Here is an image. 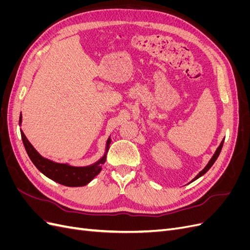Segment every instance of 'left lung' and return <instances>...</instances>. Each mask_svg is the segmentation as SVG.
<instances>
[{"mask_svg": "<svg viewBox=\"0 0 250 250\" xmlns=\"http://www.w3.org/2000/svg\"><path fill=\"white\" fill-rule=\"evenodd\" d=\"M223 143H224V139L222 140V142L220 143V145H219V147L217 148V150H216V152L214 153V155L211 156V158L209 160L208 164L206 166V167H204V169H203L202 171H200V172L197 174V175H196L195 178H193L192 181H194V180H196V179H198L199 177H201L202 175H204V174H206V173L210 169V167L214 165V163L216 162V160L218 158L219 154H220V152H221V149H222V147H223ZM192 181H191V183H192Z\"/></svg>", "mask_w": 250, "mask_h": 250, "instance_id": "1", "label": "left lung"}]
</instances>
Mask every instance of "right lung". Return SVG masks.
<instances>
[{
    "instance_id": "1",
    "label": "right lung",
    "mask_w": 250,
    "mask_h": 250,
    "mask_svg": "<svg viewBox=\"0 0 250 250\" xmlns=\"http://www.w3.org/2000/svg\"><path fill=\"white\" fill-rule=\"evenodd\" d=\"M21 123V113L20 116V125ZM21 135L22 143H24L25 149L32 161L35 167L39 169L43 175H46L50 179L56 181V183L66 186V187H83L90 183L98 174L102 170V165L106 161V153L110 145V138H108L106 143V148H105V153L97 163L86 166V167H74L69 164H59L52 162L48 158L42 157L31 143L28 141L26 135L21 130Z\"/></svg>"
}]
</instances>
